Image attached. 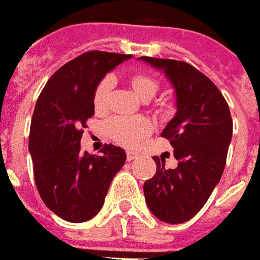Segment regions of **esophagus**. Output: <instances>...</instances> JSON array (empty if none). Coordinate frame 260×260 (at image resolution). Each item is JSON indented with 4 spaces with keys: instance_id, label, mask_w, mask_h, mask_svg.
Returning <instances> with one entry per match:
<instances>
[{
    "instance_id": "esophagus-1",
    "label": "esophagus",
    "mask_w": 260,
    "mask_h": 260,
    "mask_svg": "<svg viewBox=\"0 0 260 260\" xmlns=\"http://www.w3.org/2000/svg\"><path fill=\"white\" fill-rule=\"evenodd\" d=\"M137 157H138V152H137V151H134V149H128V151H126V158H128V161H132V159H135Z\"/></svg>"
}]
</instances>
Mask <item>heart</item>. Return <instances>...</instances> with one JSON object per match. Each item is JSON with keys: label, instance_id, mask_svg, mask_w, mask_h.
Returning a JSON list of instances; mask_svg holds the SVG:
<instances>
[{"label": "heart", "instance_id": "b5f03b06", "mask_svg": "<svg viewBox=\"0 0 260 260\" xmlns=\"http://www.w3.org/2000/svg\"><path fill=\"white\" fill-rule=\"evenodd\" d=\"M112 79L109 76L103 77L102 80L94 87L93 92V108L98 113L105 112L108 109L109 94L112 90ZM129 86L132 92L141 99H151L157 93L159 82L152 75L144 72L134 73L129 77ZM108 134L109 137L121 144L123 147H134L139 144L142 139L148 137L152 131V123L148 118L135 116V118H113L108 122Z\"/></svg>", "mask_w": 260, "mask_h": 260}]
</instances>
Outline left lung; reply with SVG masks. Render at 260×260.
<instances>
[{
    "instance_id": "obj_1",
    "label": "left lung",
    "mask_w": 260,
    "mask_h": 260,
    "mask_svg": "<svg viewBox=\"0 0 260 260\" xmlns=\"http://www.w3.org/2000/svg\"><path fill=\"white\" fill-rule=\"evenodd\" d=\"M164 72L174 87V118L161 137L174 148L175 168L154 157L157 173L144 183L149 210L161 221L178 224L194 217L219 184L226 166L233 122L223 94L207 76L185 61L142 56Z\"/></svg>"
}]
</instances>
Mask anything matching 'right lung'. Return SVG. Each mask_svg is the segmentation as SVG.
Here are the masks:
<instances>
[{"label":"right lung","mask_w":260,"mask_h":260,"mask_svg":"<svg viewBox=\"0 0 260 260\" xmlns=\"http://www.w3.org/2000/svg\"><path fill=\"white\" fill-rule=\"evenodd\" d=\"M131 54L87 51L50 77L32 112L28 149L41 200L58 217L82 223L102 209L126 154L112 144L101 155L80 151L86 121L94 115L98 83Z\"/></svg>","instance_id":"right-lung-1"}]
</instances>
